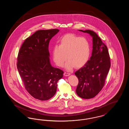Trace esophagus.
Here are the masks:
<instances>
[{"label": "esophagus", "instance_id": "1", "mask_svg": "<svg viewBox=\"0 0 129 129\" xmlns=\"http://www.w3.org/2000/svg\"><path fill=\"white\" fill-rule=\"evenodd\" d=\"M70 74H71L70 73H68L67 72H65V73H64V75L65 76H68L70 75Z\"/></svg>", "mask_w": 129, "mask_h": 129}]
</instances>
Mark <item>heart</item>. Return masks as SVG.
<instances>
[{
    "label": "heart",
    "instance_id": "1",
    "mask_svg": "<svg viewBox=\"0 0 129 129\" xmlns=\"http://www.w3.org/2000/svg\"><path fill=\"white\" fill-rule=\"evenodd\" d=\"M90 54V44L86 38L71 34L62 37L59 45H54L52 51L53 60L58 67L63 66L67 58L65 67L70 71L75 66H84L88 61Z\"/></svg>",
    "mask_w": 129,
    "mask_h": 129
}]
</instances>
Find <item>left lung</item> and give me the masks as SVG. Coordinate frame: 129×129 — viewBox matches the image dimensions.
<instances>
[{
  "instance_id": "8db88e82",
  "label": "left lung",
  "mask_w": 129,
  "mask_h": 129,
  "mask_svg": "<svg viewBox=\"0 0 129 129\" xmlns=\"http://www.w3.org/2000/svg\"><path fill=\"white\" fill-rule=\"evenodd\" d=\"M89 34L92 38V55L86 64L75 73L79 80L76 92L80 97L91 99L98 94L104 87L110 68L107 46L94 31L78 30Z\"/></svg>"
}]
</instances>
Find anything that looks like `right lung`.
I'll use <instances>...</instances> for the list:
<instances>
[{
    "label": "right lung",
    "mask_w": 129,
    "mask_h": 129,
    "mask_svg": "<svg viewBox=\"0 0 129 129\" xmlns=\"http://www.w3.org/2000/svg\"><path fill=\"white\" fill-rule=\"evenodd\" d=\"M59 30H39L25 40L19 51L17 67L26 90L35 99L53 97L64 72L50 63L48 45Z\"/></svg>",
    "instance_id": "right-lung-1"
}]
</instances>
